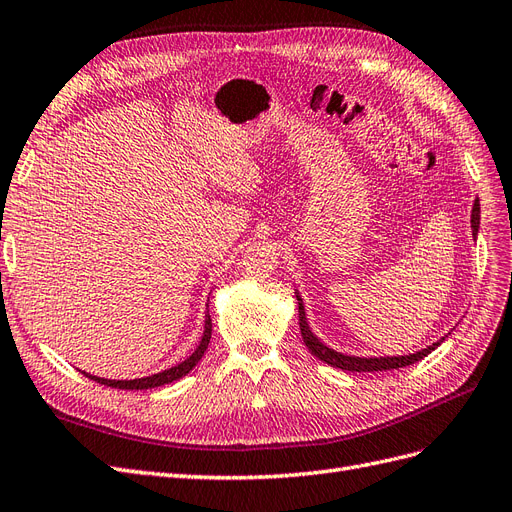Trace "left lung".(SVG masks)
<instances>
[{"label": "left lung", "instance_id": "obj_1", "mask_svg": "<svg viewBox=\"0 0 512 512\" xmlns=\"http://www.w3.org/2000/svg\"><path fill=\"white\" fill-rule=\"evenodd\" d=\"M478 227H480V203L478 199H474V206H472V236L476 238L478 236ZM296 300H298V317H300V334L304 339V345L309 347V352L319 358L321 362L330 364V367H337V369H343V371H367V373H373V371H390V369H401V367H407V364H414L418 360H422L425 356H429L435 347H440L444 343L446 337H442L437 343L433 345H427L425 349H420V352L416 354H410V356H379V358H360V356H347V354H341V352H334L332 347L321 343L315 334L311 332L309 328V321H306V315H304V304H302V298L296 291Z\"/></svg>", "mask_w": 512, "mask_h": 512}]
</instances>
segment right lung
<instances>
[{"instance_id":"right-lung-1","label":"right lung","mask_w":512,"mask_h":512,"mask_svg":"<svg viewBox=\"0 0 512 512\" xmlns=\"http://www.w3.org/2000/svg\"><path fill=\"white\" fill-rule=\"evenodd\" d=\"M210 339H212V319H210V313H206L203 337H201L195 352L188 356L186 360H182L180 364H175V367L167 369V371H160V373H154L150 377H139V379H105V377H96V375H90L85 371H81V373L85 377L94 379V382H98L102 386H111V388H120V390H148V388H156V386H165V384H171V382H178L180 377H184L186 373H191L195 369V364L201 360L203 354H206Z\"/></svg>"}]
</instances>
